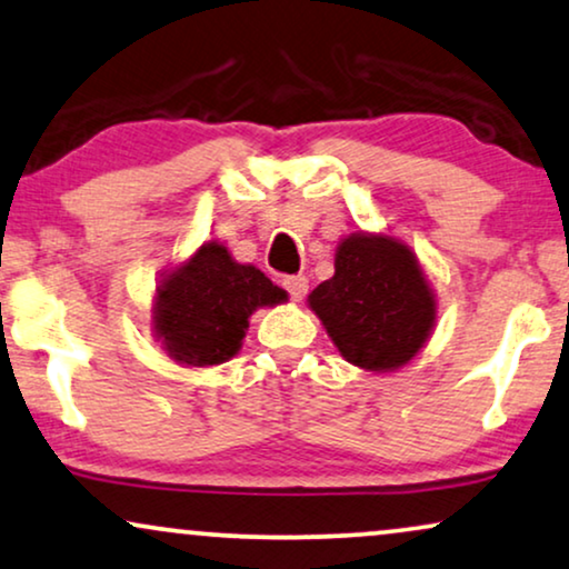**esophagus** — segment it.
Masks as SVG:
<instances>
[{
  "mask_svg": "<svg viewBox=\"0 0 569 569\" xmlns=\"http://www.w3.org/2000/svg\"><path fill=\"white\" fill-rule=\"evenodd\" d=\"M284 290L290 292V298L295 300V302H300L302 298H306V292H308V279L302 277V274H298V277H284Z\"/></svg>",
  "mask_w": 569,
  "mask_h": 569,
  "instance_id": "esophagus-1",
  "label": "esophagus"
}]
</instances>
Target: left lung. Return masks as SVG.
I'll return each instance as SVG.
<instances>
[{"label":"left lung","mask_w":569,"mask_h":569,"mask_svg":"<svg viewBox=\"0 0 569 569\" xmlns=\"http://www.w3.org/2000/svg\"><path fill=\"white\" fill-rule=\"evenodd\" d=\"M308 308L348 363L387 373L426 348L439 300L408 242L358 230L337 242L335 277L308 295Z\"/></svg>","instance_id":"1"}]
</instances>
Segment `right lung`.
I'll return each instance as SVG.
<instances>
[{
  "label": "right lung",
  "instance_id": "1",
  "mask_svg": "<svg viewBox=\"0 0 569 569\" xmlns=\"http://www.w3.org/2000/svg\"><path fill=\"white\" fill-rule=\"evenodd\" d=\"M282 287L238 263L219 240H206L161 271L151 300V335L182 368H211L238 356L258 308L287 302Z\"/></svg>",
  "mask_w": 569,
  "mask_h": 569
}]
</instances>
